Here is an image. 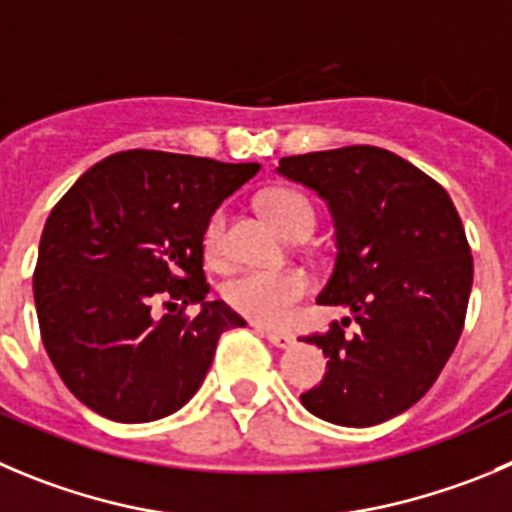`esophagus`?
<instances>
[{
    "mask_svg": "<svg viewBox=\"0 0 512 512\" xmlns=\"http://www.w3.org/2000/svg\"><path fill=\"white\" fill-rule=\"evenodd\" d=\"M255 328H260L262 333H265L267 336V341L272 343V346L275 348H290L295 343V338L290 336V333H280V331H272V328H265V326H260V323H255Z\"/></svg>",
    "mask_w": 512,
    "mask_h": 512,
    "instance_id": "34e87169",
    "label": "esophagus"
}]
</instances>
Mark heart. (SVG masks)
<instances>
[{
    "label": "heart",
    "instance_id": "1",
    "mask_svg": "<svg viewBox=\"0 0 512 512\" xmlns=\"http://www.w3.org/2000/svg\"><path fill=\"white\" fill-rule=\"evenodd\" d=\"M262 212L267 214L280 232H288L295 222H313V209L308 199L293 189H270L260 199ZM224 240V214L217 212L204 229V250L209 257H219ZM313 288L303 267H250L237 272L224 285V300L237 313L267 326H283L293 318L295 305Z\"/></svg>",
    "mask_w": 512,
    "mask_h": 512
}]
</instances>
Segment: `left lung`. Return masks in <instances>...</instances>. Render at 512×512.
Returning a JSON list of instances; mask_svg holds the SVG:
<instances>
[{"instance_id":"8db88e82","label":"left lung","mask_w":512,"mask_h":512,"mask_svg":"<svg viewBox=\"0 0 512 512\" xmlns=\"http://www.w3.org/2000/svg\"><path fill=\"white\" fill-rule=\"evenodd\" d=\"M278 174L326 202L336 265L321 305H343L358 331L331 323L305 343L323 348L326 376L303 407L341 427H374L417 404L460 341L472 255L450 194L376 146L280 159Z\"/></svg>"}]
</instances>
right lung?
Segmentation results:
<instances>
[{"label": "right lung", "mask_w": 512, "mask_h": 512, "mask_svg": "<svg viewBox=\"0 0 512 512\" xmlns=\"http://www.w3.org/2000/svg\"><path fill=\"white\" fill-rule=\"evenodd\" d=\"M257 171L136 148L95 164L57 202L32 290L47 356L85 407L138 424L197 394L219 336L245 326L222 300H207L204 229ZM156 299L200 313L156 322Z\"/></svg>", "instance_id": "add662e5"}]
</instances>
